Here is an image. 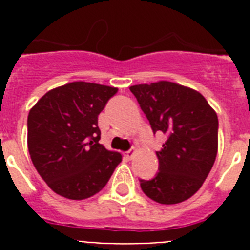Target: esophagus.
<instances>
[{
	"label": "esophagus",
	"instance_id": "34e87169",
	"mask_svg": "<svg viewBox=\"0 0 250 250\" xmlns=\"http://www.w3.org/2000/svg\"><path fill=\"white\" fill-rule=\"evenodd\" d=\"M135 154H136V152H135V150H128V152H125V158H127V160H132L133 157H135Z\"/></svg>",
	"mask_w": 250,
	"mask_h": 250
}]
</instances>
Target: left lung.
Listing matches in <instances>:
<instances>
[{"label": "left lung", "instance_id": "8db88e82", "mask_svg": "<svg viewBox=\"0 0 250 250\" xmlns=\"http://www.w3.org/2000/svg\"><path fill=\"white\" fill-rule=\"evenodd\" d=\"M153 132L166 141L158 157V174L140 180L141 189L153 201L174 205L188 200L208 178L218 152V117L200 92L160 80L129 86Z\"/></svg>", "mask_w": 250, "mask_h": 250}]
</instances>
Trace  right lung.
Returning <instances> with one entry per match:
<instances>
[{"label":"right lung","instance_id":"add662e5","mask_svg":"<svg viewBox=\"0 0 250 250\" xmlns=\"http://www.w3.org/2000/svg\"><path fill=\"white\" fill-rule=\"evenodd\" d=\"M118 88L86 82L57 86L29 110L27 144L33 166L53 192L84 200L109 182L122 154L98 143V114Z\"/></svg>","mask_w":250,"mask_h":250}]
</instances>
